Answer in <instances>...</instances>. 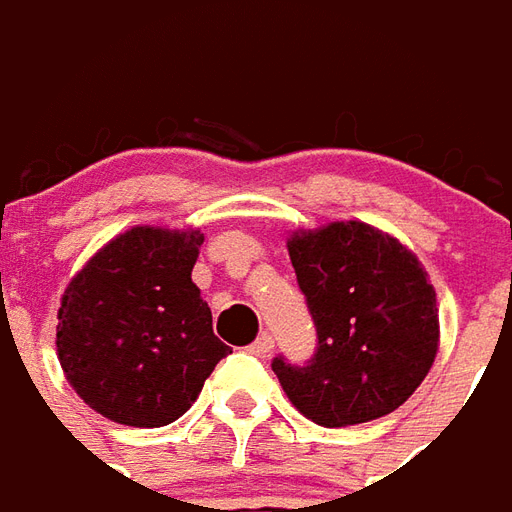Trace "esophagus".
I'll return each instance as SVG.
<instances>
[{"label":"esophagus","mask_w":512,"mask_h":512,"mask_svg":"<svg viewBox=\"0 0 512 512\" xmlns=\"http://www.w3.org/2000/svg\"><path fill=\"white\" fill-rule=\"evenodd\" d=\"M273 347H275L273 336H270V333H262V336H259L256 342L248 344V353L256 355V358H267V355L273 353Z\"/></svg>","instance_id":"34e87169"}]
</instances>
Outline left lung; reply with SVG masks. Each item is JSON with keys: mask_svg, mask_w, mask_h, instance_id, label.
<instances>
[{"mask_svg": "<svg viewBox=\"0 0 512 512\" xmlns=\"http://www.w3.org/2000/svg\"><path fill=\"white\" fill-rule=\"evenodd\" d=\"M286 248L317 328L306 364L273 358L286 397L322 427L397 411L438 350L436 292L419 259L355 220L295 234Z\"/></svg>", "mask_w": 512, "mask_h": 512, "instance_id": "8db88e82", "label": "left lung"}]
</instances>
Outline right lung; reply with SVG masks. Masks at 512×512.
I'll list each match as a JSON object with an SVG mask.
<instances>
[{
    "label": "right lung",
    "instance_id": "1",
    "mask_svg": "<svg viewBox=\"0 0 512 512\" xmlns=\"http://www.w3.org/2000/svg\"><path fill=\"white\" fill-rule=\"evenodd\" d=\"M201 245V231L137 226L104 245L65 289L60 364L76 394L112 422H176L231 353L192 284Z\"/></svg>",
    "mask_w": 512,
    "mask_h": 512
}]
</instances>
